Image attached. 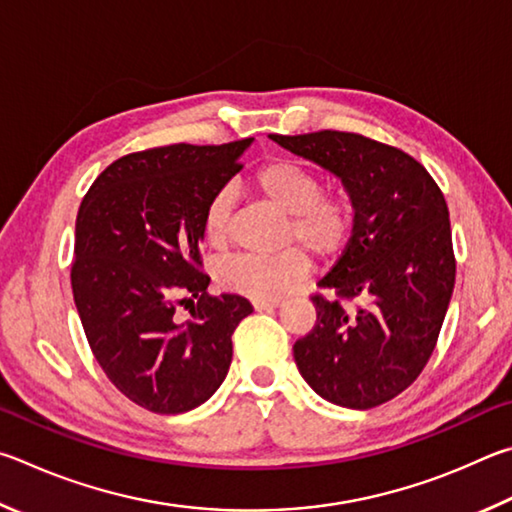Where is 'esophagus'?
Wrapping results in <instances>:
<instances>
[{"label": "esophagus", "mask_w": 512, "mask_h": 512, "mask_svg": "<svg viewBox=\"0 0 512 512\" xmlns=\"http://www.w3.org/2000/svg\"><path fill=\"white\" fill-rule=\"evenodd\" d=\"M279 306H281L279 299H274V301H254V310H258V312L274 310V308H279Z\"/></svg>", "instance_id": "obj_1"}]
</instances>
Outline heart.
<instances>
[{
    "label": "heart",
    "mask_w": 512,
    "mask_h": 512,
    "mask_svg": "<svg viewBox=\"0 0 512 512\" xmlns=\"http://www.w3.org/2000/svg\"><path fill=\"white\" fill-rule=\"evenodd\" d=\"M254 186L285 218L283 242H299L308 254L333 258L346 247L355 227V204L342 191H324L321 177L290 159H274L256 170ZM233 200L229 191L209 197L202 213V233L211 247L227 245ZM308 258L299 249L276 256L238 254L218 270L224 290L254 301H274L303 279Z\"/></svg>",
    "instance_id": "1"
}]
</instances>
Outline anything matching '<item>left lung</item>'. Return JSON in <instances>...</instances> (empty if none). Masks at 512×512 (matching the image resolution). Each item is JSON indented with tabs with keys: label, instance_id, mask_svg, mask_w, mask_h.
Instances as JSON below:
<instances>
[{
	"label": "left lung",
	"instance_id": "obj_1",
	"mask_svg": "<svg viewBox=\"0 0 512 512\" xmlns=\"http://www.w3.org/2000/svg\"><path fill=\"white\" fill-rule=\"evenodd\" d=\"M342 179L355 204L344 254L312 297L317 324L294 344V362L321 398L371 409L414 382L434 353L456 261L441 188L414 157L355 132L270 134ZM364 307L346 311L342 300Z\"/></svg>",
	"mask_w": 512,
	"mask_h": 512
}]
</instances>
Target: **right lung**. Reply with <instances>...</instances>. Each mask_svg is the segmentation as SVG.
<instances>
[{"mask_svg":"<svg viewBox=\"0 0 512 512\" xmlns=\"http://www.w3.org/2000/svg\"><path fill=\"white\" fill-rule=\"evenodd\" d=\"M251 141L132 152L78 209L71 290L89 348L114 387L155 414H184L218 391L233 330L254 312L238 294L211 297L200 270L204 206ZM177 305L192 312L184 325Z\"/></svg>","mask_w":512,"mask_h":512,"instance_id":"right-lung-1","label":"right lung"}]
</instances>
